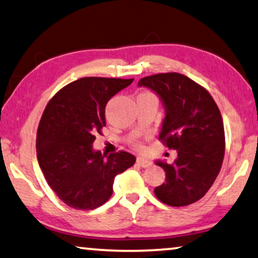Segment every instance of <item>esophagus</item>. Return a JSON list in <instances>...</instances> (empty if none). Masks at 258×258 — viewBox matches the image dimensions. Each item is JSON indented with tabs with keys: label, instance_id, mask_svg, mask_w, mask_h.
Returning a JSON list of instances; mask_svg holds the SVG:
<instances>
[{
	"label": "esophagus",
	"instance_id": "1",
	"mask_svg": "<svg viewBox=\"0 0 258 258\" xmlns=\"http://www.w3.org/2000/svg\"><path fill=\"white\" fill-rule=\"evenodd\" d=\"M137 163L139 164V166L142 167V168H148V167L152 164L151 161L146 160V159H142V157H138V159H137Z\"/></svg>",
	"mask_w": 258,
	"mask_h": 258
}]
</instances>
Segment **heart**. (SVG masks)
<instances>
[{
    "mask_svg": "<svg viewBox=\"0 0 258 258\" xmlns=\"http://www.w3.org/2000/svg\"><path fill=\"white\" fill-rule=\"evenodd\" d=\"M132 146H133V148H136V149H142V144H141L140 140L134 139L132 141Z\"/></svg>",
    "mask_w": 258,
    "mask_h": 258,
    "instance_id": "1",
    "label": "heart"
}]
</instances>
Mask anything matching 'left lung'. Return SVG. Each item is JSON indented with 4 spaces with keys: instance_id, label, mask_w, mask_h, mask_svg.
I'll return each instance as SVG.
<instances>
[{
    "instance_id": "left-lung-1",
    "label": "left lung",
    "mask_w": 258,
    "mask_h": 258,
    "mask_svg": "<svg viewBox=\"0 0 258 258\" xmlns=\"http://www.w3.org/2000/svg\"><path fill=\"white\" fill-rule=\"evenodd\" d=\"M148 87L166 106L159 140L177 151L172 163L156 162L166 171V183L154 189L169 206L198 202L213 185L225 156V130L220 110L209 91L179 73L146 76Z\"/></svg>"
}]
</instances>
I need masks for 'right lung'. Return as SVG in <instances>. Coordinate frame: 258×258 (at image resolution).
I'll list each match as a JSON object with an SVG mask.
<instances>
[{
  "instance_id": "right-lung-1",
  "label": "right lung",
  "mask_w": 258,
  "mask_h": 258,
  "mask_svg": "<svg viewBox=\"0 0 258 258\" xmlns=\"http://www.w3.org/2000/svg\"><path fill=\"white\" fill-rule=\"evenodd\" d=\"M133 79L82 78L64 86L46 105L37 131V159L49 187L69 207L89 211L109 201L114 177L136 162L124 151H92L106 125L109 99Z\"/></svg>"
}]
</instances>
